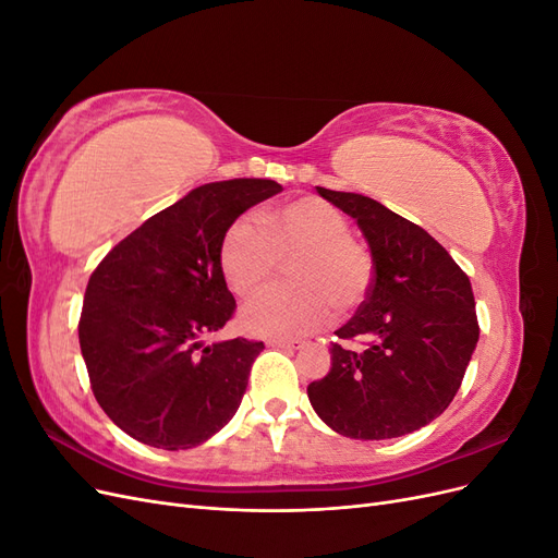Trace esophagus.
I'll return each mask as SVG.
<instances>
[{
  "label": "esophagus",
  "mask_w": 558,
  "mask_h": 558,
  "mask_svg": "<svg viewBox=\"0 0 558 558\" xmlns=\"http://www.w3.org/2000/svg\"><path fill=\"white\" fill-rule=\"evenodd\" d=\"M267 344L275 347V349H283V351H298V349L305 347L300 340H269Z\"/></svg>",
  "instance_id": "obj_1"
}]
</instances>
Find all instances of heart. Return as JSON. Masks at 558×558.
<instances>
[{
  "label": "heart",
  "mask_w": 558,
  "mask_h": 558,
  "mask_svg": "<svg viewBox=\"0 0 558 558\" xmlns=\"http://www.w3.org/2000/svg\"><path fill=\"white\" fill-rule=\"evenodd\" d=\"M291 286L269 289L240 312V324L258 337L310 335L337 312L356 310L373 289L375 260L349 238V218L330 202L307 195L265 209L258 223L234 221L218 246V267L232 293L253 295L289 260Z\"/></svg>",
  "instance_id": "b5f03b06"
}]
</instances>
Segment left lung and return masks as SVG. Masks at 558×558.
<instances>
[{
    "mask_svg": "<svg viewBox=\"0 0 558 558\" xmlns=\"http://www.w3.org/2000/svg\"><path fill=\"white\" fill-rule=\"evenodd\" d=\"M316 193L359 223L375 260L373 289L335 330L365 337L330 349V373L307 386L314 412L353 440H388L428 426L461 388L480 340L470 279L430 234L359 193Z\"/></svg>",
    "mask_w": 558,
    "mask_h": 558,
    "instance_id": "1",
    "label": "left lung"
}]
</instances>
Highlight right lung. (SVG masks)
<instances>
[{
	"mask_svg": "<svg viewBox=\"0 0 558 558\" xmlns=\"http://www.w3.org/2000/svg\"><path fill=\"white\" fill-rule=\"evenodd\" d=\"M281 191L269 179L197 185L118 242L90 275L78 342L93 393L134 440L207 442L238 412L263 342L205 344L234 312L218 267L226 230Z\"/></svg>",
	"mask_w": 558,
	"mask_h": 558,
	"instance_id": "1",
	"label": "right lung"
}]
</instances>
